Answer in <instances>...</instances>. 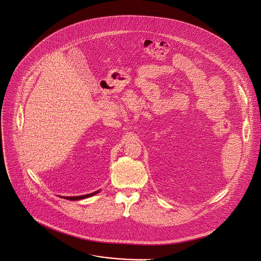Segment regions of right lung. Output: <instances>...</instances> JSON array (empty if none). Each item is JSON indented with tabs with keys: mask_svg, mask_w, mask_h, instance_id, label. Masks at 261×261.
<instances>
[{
	"mask_svg": "<svg viewBox=\"0 0 261 261\" xmlns=\"http://www.w3.org/2000/svg\"><path fill=\"white\" fill-rule=\"evenodd\" d=\"M98 193H100V191H97L95 193H92V194H88V195H83V196H75V197H61L63 199H66V200H69V201H79V200H83V199H87V198H90L92 196H95L97 195Z\"/></svg>",
	"mask_w": 261,
	"mask_h": 261,
	"instance_id": "add662e5",
	"label": "right lung"
}]
</instances>
